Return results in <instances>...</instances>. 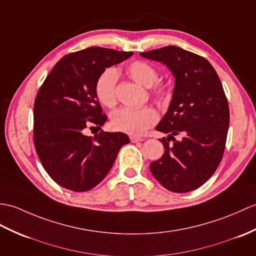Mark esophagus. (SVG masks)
Listing matches in <instances>:
<instances>
[{
    "label": "esophagus",
    "mask_w": 256,
    "mask_h": 256,
    "mask_svg": "<svg viewBox=\"0 0 256 256\" xmlns=\"http://www.w3.org/2000/svg\"><path fill=\"white\" fill-rule=\"evenodd\" d=\"M130 140L132 142H142V138H138V136H135V135H130Z\"/></svg>",
    "instance_id": "obj_1"
}]
</instances>
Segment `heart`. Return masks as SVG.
<instances>
[{
  "label": "heart",
  "mask_w": 256,
  "mask_h": 256,
  "mask_svg": "<svg viewBox=\"0 0 256 256\" xmlns=\"http://www.w3.org/2000/svg\"><path fill=\"white\" fill-rule=\"evenodd\" d=\"M126 73L130 78L138 84L150 87L152 94L156 100L162 101L168 96V85L164 82L156 83L159 77L158 70L146 61L136 60L126 66ZM116 82L118 72L116 68H106L101 73L94 84V92L98 100L108 108L116 104ZM158 120V114L152 106L130 108L124 106L116 110L111 116V126L114 130L130 135H140L147 128L152 126Z\"/></svg>",
  "instance_id": "heart-1"
}]
</instances>
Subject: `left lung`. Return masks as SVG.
Listing matches in <instances>:
<instances>
[{
  "label": "left lung",
  "mask_w": 256,
  "mask_h": 256,
  "mask_svg": "<svg viewBox=\"0 0 256 256\" xmlns=\"http://www.w3.org/2000/svg\"><path fill=\"white\" fill-rule=\"evenodd\" d=\"M140 56L166 64L176 77L169 109L156 126L169 134L160 140L164 152L150 164V172L169 191H193L214 174L224 156L229 106L222 82L206 58L179 46H164ZM176 134L179 140L174 138Z\"/></svg>",
  "instance_id": "8db88e82"
}]
</instances>
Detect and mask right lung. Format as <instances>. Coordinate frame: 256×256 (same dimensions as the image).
<instances>
[{"mask_svg":"<svg viewBox=\"0 0 256 256\" xmlns=\"http://www.w3.org/2000/svg\"><path fill=\"white\" fill-rule=\"evenodd\" d=\"M133 52L92 46L63 56L39 88L34 104V142L44 170L58 186L86 192L104 179L120 148L130 142L120 132L92 136L106 114L94 92L98 76Z\"/></svg>","mask_w":256,"mask_h":256,"instance_id":"right-lung-1","label":"right lung"}]
</instances>
